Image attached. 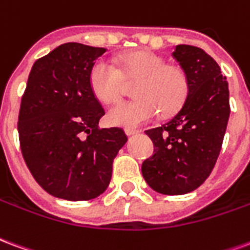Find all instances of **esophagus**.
Masks as SVG:
<instances>
[{
  "mask_svg": "<svg viewBox=\"0 0 250 250\" xmlns=\"http://www.w3.org/2000/svg\"><path fill=\"white\" fill-rule=\"evenodd\" d=\"M140 130H136V129H125V134H126L127 137H132L134 134H138Z\"/></svg>",
  "mask_w": 250,
  "mask_h": 250,
  "instance_id": "34e87169",
  "label": "esophagus"
}]
</instances>
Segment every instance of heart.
<instances>
[{"instance_id":"1","label":"heart","mask_w":250,"mask_h":250,"mask_svg":"<svg viewBox=\"0 0 250 250\" xmlns=\"http://www.w3.org/2000/svg\"><path fill=\"white\" fill-rule=\"evenodd\" d=\"M124 77L140 78L134 89V101L120 104L107 112L113 126L133 129L152 121L161 110L164 116L177 113L189 96V78L184 69L167 65V60L149 50L127 53L120 60V69L100 60L90 70L89 83L98 101L113 105L121 101Z\"/></svg>"}]
</instances>
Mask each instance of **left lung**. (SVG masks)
<instances>
[{"label":"left lung","instance_id":"8db88e82","mask_svg":"<svg viewBox=\"0 0 250 250\" xmlns=\"http://www.w3.org/2000/svg\"><path fill=\"white\" fill-rule=\"evenodd\" d=\"M173 57L189 78L184 106L163 126L146 130L154 154L141 172L153 190L178 196L197 189L212 173L230 114L227 77L202 49L177 45Z\"/></svg>","mask_w":250,"mask_h":250}]
</instances>
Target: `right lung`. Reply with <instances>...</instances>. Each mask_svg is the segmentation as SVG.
Wrapping results in <instances>:
<instances>
[{
    "instance_id": "obj_1",
    "label": "right lung",
    "mask_w": 250,
    "mask_h": 250,
    "mask_svg": "<svg viewBox=\"0 0 250 250\" xmlns=\"http://www.w3.org/2000/svg\"><path fill=\"white\" fill-rule=\"evenodd\" d=\"M106 52L67 42L37 60L18 114L23 160L38 185L54 197L87 201L103 194L113 160L126 144L121 127L100 129L104 107L89 76Z\"/></svg>"
}]
</instances>
